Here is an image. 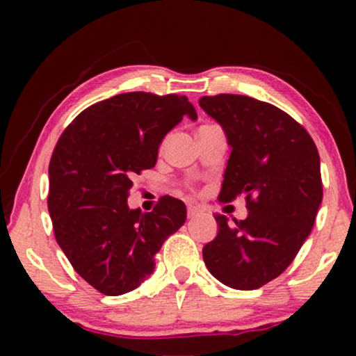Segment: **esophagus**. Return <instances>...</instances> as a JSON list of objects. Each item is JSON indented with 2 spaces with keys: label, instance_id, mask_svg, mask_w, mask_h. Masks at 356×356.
Segmentation results:
<instances>
[{
  "label": "esophagus",
  "instance_id": "1",
  "mask_svg": "<svg viewBox=\"0 0 356 356\" xmlns=\"http://www.w3.org/2000/svg\"><path fill=\"white\" fill-rule=\"evenodd\" d=\"M186 213H188V218H195V216L200 213V207L188 206V210H186Z\"/></svg>",
  "mask_w": 356,
  "mask_h": 356
}]
</instances>
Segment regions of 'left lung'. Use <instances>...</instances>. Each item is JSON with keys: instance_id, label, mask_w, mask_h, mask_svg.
I'll use <instances>...</instances> for the list:
<instances>
[{"instance_id": "8db88e82", "label": "left lung", "mask_w": 356, "mask_h": 356, "mask_svg": "<svg viewBox=\"0 0 356 356\" xmlns=\"http://www.w3.org/2000/svg\"><path fill=\"white\" fill-rule=\"evenodd\" d=\"M232 147L220 202L245 196L248 216L229 222L202 248L209 272L238 291H254L284 272L311 234L322 202L321 159L303 125L280 108L246 95L200 99Z\"/></svg>"}]
</instances>
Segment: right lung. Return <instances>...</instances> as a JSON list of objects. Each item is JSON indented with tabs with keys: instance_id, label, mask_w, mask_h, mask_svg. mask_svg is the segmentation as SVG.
<instances>
[{
	"instance_id": "1",
	"label": "right lung",
	"mask_w": 356,
	"mask_h": 356,
	"mask_svg": "<svg viewBox=\"0 0 356 356\" xmlns=\"http://www.w3.org/2000/svg\"><path fill=\"white\" fill-rule=\"evenodd\" d=\"M184 116L196 119L185 95L127 92L86 108L59 136L48 166L53 231L75 272L100 293L140 286L186 220L185 204L171 196L147 213L127 206L134 179L155 166L160 143Z\"/></svg>"
}]
</instances>
